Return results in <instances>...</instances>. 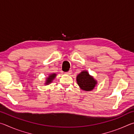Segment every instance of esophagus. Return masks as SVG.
<instances>
[{"mask_svg": "<svg viewBox=\"0 0 134 134\" xmlns=\"http://www.w3.org/2000/svg\"><path fill=\"white\" fill-rule=\"evenodd\" d=\"M72 71H71V70H70V71H69L68 72H66V75H71V74H72Z\"/></svg>", "mask_w": 134, "mask_h": 134, "instance_id": "esophagus-1", "label": "esophagus"}]
</instances>
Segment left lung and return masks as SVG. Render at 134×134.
<instances>
[{
  "instance_id": "obj_1",
  "label": "left lung",
  "mask_w": 134,
  "mask_h": 134,
  "mask_svg": "<svg viewBox=\"0 0 134 134\" xmlns=\"http://www.w3.org/2000/svg\"><path fill=\"white\" fill-rule=\"evenodd\" d=\"M76 81L81 89L85 91H91L94 89L97 81L89 74L88 71H83L76 76Z\"/></svg>"
}]
</instances>
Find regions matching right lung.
<instances>
[{
  "label": "right lung",
  "mask_w": 134,
  "mask_h": 134,
  "mask_svg": "<svg viewBox=\"0 0 134 134\" xmlns=\"http://www.w3.org/2000/svg\"><path fill=\"white\" fill-rule=\"evenodd\" d=\"M56 76V74H52L49 75V76L46 78V83L44 84H45V85H49V84H50L53 81V79L55 78Z\"/></svg>",
  "instance_id": "obj_1"
}]
</instances>
